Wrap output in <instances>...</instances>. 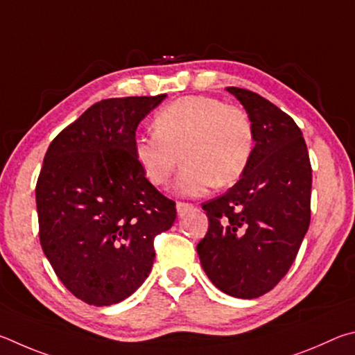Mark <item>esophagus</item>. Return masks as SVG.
Listing matches in <instances>:
<instances>
[{
  "mask_svg": "<svg viewBox=\"0 0 355 355\" xmlns=\"http://www.w3.org/2000/svg\"><path fill=\"white\" fill-rule=\"evenodd\" d=\"M176 209H178V215L184 216V215H187L191 209H193V206H191V204H187V202H178Z\"/></svg>",
  "mask_w": 355,
  "mask_h": 355,
  "instance_id": "34e87169",
  "label": "esophagus"
}]
</instances>
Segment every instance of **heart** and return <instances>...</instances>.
I'll use <instances>...</instances> for the list:
<instances>
[{"mask_svg": "<svg viewBox=\"0 0 355 355\" xmlns=\"http://www.w3.org/2000/svg\"><path fill=\"white\" fill-rule=\"evenodd\" d=\"M154 132L134 140V157L155 187L170 181L179 155L184 168L176 193L202 196L212 185L239 181L254 153V128L246 112L212 96H185L154 116Z\"/></svg>", "mask_w": 355, "mask_h": 355, "instance_id": "b5f03b06", "label": "heart"}]
</instances>
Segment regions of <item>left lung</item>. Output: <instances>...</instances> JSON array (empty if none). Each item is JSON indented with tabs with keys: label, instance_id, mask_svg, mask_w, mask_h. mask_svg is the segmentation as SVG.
<instances>
[{
	"label": "left lung",
	"instance_id": "obj_1",
	"mask_svg": "<svg viewBox=\"0 0 355 355\" xmlns=\"http://www.w3.org/2000/svg\"><path fill=\"white\" fill-rule=\"evenodd\" d=\"M254 128L252 157L240 181L202 204L209 229L196 246L223 293L252 300L287 275L310 225L312 166L301 129L268 99L227 87Z\"/></svg>",
	"mask_w": 355,
	"mask_h": 355
}]
</instances>
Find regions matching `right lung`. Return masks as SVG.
<instances>
[{
    "label": "right lung",
    "instance_id": "obj_1",
    "mask_svg": "<svg viewBox=\"0 0 355 355\" xmlns=\"http://www.w3.org/2000/svg\"><path fill=\"white\" fill-rule=\"evenodd\" d=\"M166 95L93 104L51 141L35 187L40 245L62 284L90 306L121 302L145 282L154 237L176 206L134 157L139 123Z\"/></svg>",
    "mask_w": 355,
    "mask_h": 355
}]
</instances>
